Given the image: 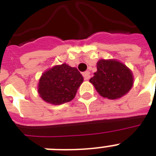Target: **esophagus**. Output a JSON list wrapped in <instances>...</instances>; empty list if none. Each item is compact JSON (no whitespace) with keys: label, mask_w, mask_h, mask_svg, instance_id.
I'll use <instances>...</instances> for the list:
<instances>
[{"label":"esophagus","mask_w":156,"mask_h":156,"mask_svg":"<svg viewBox=\"0 0 156 156\" xmlns=\"http://www.w3.org/2000/svg\"><path fill=\"white\" fill-rule=\"evenodd\" d=\"M83 78H84V79H85V80H88V79L90 78V72H89V71H86V72L83 73Z\"/></svg>","instance_id":"esophagus-1"}]
</instances>
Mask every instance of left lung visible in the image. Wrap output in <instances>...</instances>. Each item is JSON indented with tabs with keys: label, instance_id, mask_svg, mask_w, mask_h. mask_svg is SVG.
<instances>
[{
	"label": "left lung",
	"instance_id": "8db88e82",
	"mask_svg": "<svg viewBox=\"0 0 156 156\" xmlns=\"http://www.w3.org/2000/svg\"><path fill=\"white\" fill-rule=\"evenodd\" d=\"M97 92L109 100L122 97L133 84V73L129 69L116 60H100L97 71L90 79Z\"/></svg>",
	"mask_w": 156,
	"mask_h": 156
}]
</instances>
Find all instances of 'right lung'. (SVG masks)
Wrapping results in <instances>:
<instances>
[{
  "label": "right lung",
  "instance_id": "obj_1",
  "mask_svg": "<svg viewBox=\"0 0 156 156\" xmlns=\"http://www.w3.org/2000/svg\"><path fill=\"white\" fill-rule=\"evenodd\" d=\"M83 82V77L77 68L62 64L43 73L38 92L45 102L59 105L73 100Z\"/></svg>",
  "mask_w": 156,
  "mask_h": 156
}]
</instances>
